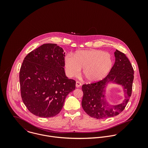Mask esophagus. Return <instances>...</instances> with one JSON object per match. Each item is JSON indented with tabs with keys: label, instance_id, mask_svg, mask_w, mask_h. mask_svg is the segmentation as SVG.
<instances>
[{
	"label": "esophagus",
	"instance_id": "obj_1",
	"mask_svg": "<svg viewBox=\"0 0 148 148\" xmlns=\"http://www.w3.org/2000/svg\"><path fill=\"white\" fill-rule=\"evenodd\" d=\"M80 86H82V83H81L80 82L77 81V82H76V86L77 88H79Z\"/></svg>",
	"mask_w": 148,
	"mask_h": 148
}]
</instances>
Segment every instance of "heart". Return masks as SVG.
<instances>
[{
    "label": "heart",
    "instance_id": "1",
    "mask_svg": "<svg viewBox=\"0 0 148 148\" xmlns=\"http://www.w3.org/2000/svg\"><path fill=\"white\" fill-rule=\"evenodd\" d=\"M113 66L111 56L100 50L80 51L73 57L69 55L64 59L66 75L69 77L77 76L83 69V75L89 83L104 79Z\"/></svg>",
    "mask_w": 148,
    "mask_h": 148
}]
</instances>
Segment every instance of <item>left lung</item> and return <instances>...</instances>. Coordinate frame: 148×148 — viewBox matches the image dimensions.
<instances>
[{
  "mask_svg": "<svg viewBox=\"0 0 148 148\" xmlns=\"http://www.w3.org/2000/svg\"><path fill=\"white\" fill-rule=\"evenodd\" d=\"M115 63L109 74L101 81L82 86L83 97L82 105L85 112L97 119L112 117L123 111L132 95L134 71L126 55L116 50ZM110 82L123 87L125 99L117 105H110L106 99V87Z\"/></svg>",
  "mask_w": 148,
  "mask_h": 148,
  "instance_id": "1",
  "label": "left lung"
}]
</instances>
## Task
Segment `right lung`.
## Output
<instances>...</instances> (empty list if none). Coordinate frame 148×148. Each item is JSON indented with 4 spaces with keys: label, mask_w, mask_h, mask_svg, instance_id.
<instances>
[{
    "label": "right lung",
    "mask_w": 148,
    "mask_h": 148,
    "mask_svg": "<svg viewBox=\"0 0 148 148\" xmlns=\"http://www.w3.org/2000/svg\"><path fill=\"white\" fill-rule=\"evenodd\" d=\"M65 53L56 44H44L24 58L19 73L21 98L28 110L40 117H51L62 110L76 82L64 71Z\"/></svg>",
    "instance_id": "1"
}]
</instances>
